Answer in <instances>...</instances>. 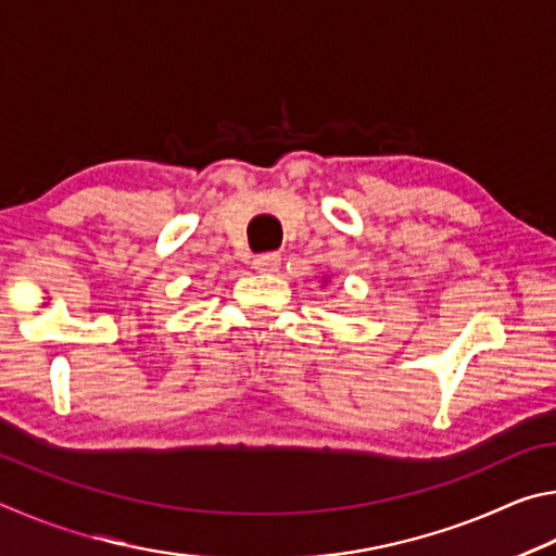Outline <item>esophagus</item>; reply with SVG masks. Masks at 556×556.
I'll use <instances>...</instances> for the list:
<instances>
[{"mask_svg": "<svg viewBox=\"0 0 556 556\" xmlns=\"http://www.w3.org/2000/svg\"><path fill=\"white\" fill-rule=\"evenodd\" d=\"M278 266H280L278 253H261V256L253 258V268H256L258 273H273V270H278Z\"/></svg>", "mask_w": 556, "mask_h": 556, "instance_id": "34e87169", "label": "esophagus"}]
</instances>
